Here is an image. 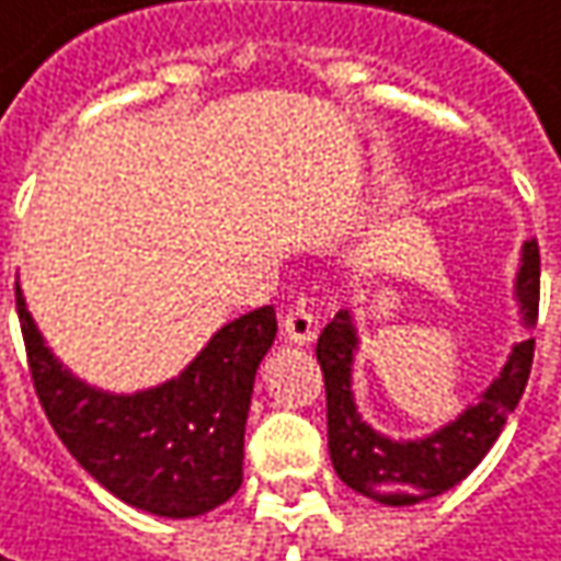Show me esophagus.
Masks as SVG:
<instances>
[{
  "label": "esophagus",
  "instance_id": "obj_1",
  "mask_svg": "<svg viewBox=\"0 0 561 561\" xmlns=\"http://www.w3.org/2000/svg\"><path fill=\"white\" fill-rule=\"evenodd\" d=\"M282 336L298 346H311L317 340V317L305 308H288L282 317Z\"/></svg>",
  "mask_w": 561,
  "mask_h": 561
}]
</instances>
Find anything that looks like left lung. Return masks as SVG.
Returning <instances> with one entry per match:
<instances>
[{"instance_id": "obj_1", "label": "left lung", "mask_w": 561, "mask_h": 561, "mask_svg": "<svg viewBox=\"0 0 561 561\" xmlns=\"http://www.w3.org/2000/svg\"><path fill=\"white\" fill-rule=\"evenodd\" d=\"M517 301L524 323L534 327L540 308V248L524 244L517 273ZM534 336L511 348L508 365L492 380L477 407L454 419L442 432L419 442H390L378 435L355 410L352 400V355L355 327L340 311L317 336V362L327 383V442L336 477L365 499L380 505H415L435 499L467 479L502 435L508 415L517 410L534 365Z\"/></svg>"}]
</instances>
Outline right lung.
Instances as JSON below:
<instances>
[{"label": "right lung", "instance_id": "add662e5", "mask_svg": "<svg viewBox=\"0 0 561 561\" xmlns=\"http://www.w3.org/2000/svg\"><path fill=\"white\" fill-rule=\"evenodd\" d=\"M27 368L53 432L119 502L196 517L241 489L253 378L276 340L273 305L225 323L181 378L133 397L76 380L44 346L15 285Z\"/></svg>", "mask_w": 561, "mask_h": 561}]
</instances>
